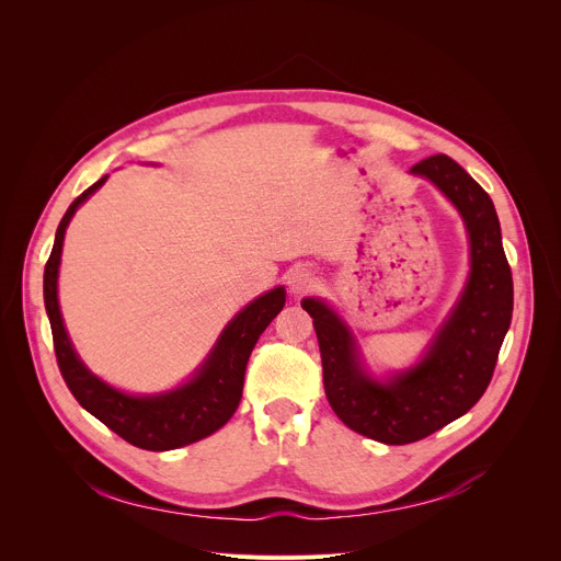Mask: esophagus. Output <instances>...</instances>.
Masks as SVG:
<instances>
[{
  "instance_id": "1",
  "label": "esophagus",
  "mask_w": 561,
  "mask_h": 561,
  "mask_svg": "<svg viewBox=\"0 0 561 561\" xmlns=\"http://www.w3.org/2000/svg\"><path fill=\"white\" fill-rule=\"evenodd\" d=\"M286 284H288L290 293H296V296H302V293H307V290H311L316 286V277L307 268H290L286 273Z\"/></svg>"
}]
</instances>
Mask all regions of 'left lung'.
<instances>
[{
    "instance_id": "1",
    "label": "left lung",
    "mask_w": 561,
    "mask_h": 561,
    "mask_svg": "<svg viewBox=\"0 0 561 561\" xmlns=\"http://www.w3.org/2000/svg\"><path fill=\"white\" fill-rule=\"evenodd\" d=\"M411 172L427 176L457 206L470 236L468 284L425 359L381 385L364 373L339 316L320 300H302L313 318L334 414L350 430L389 446L434 434L484 396L514 309L512 268L489 193L446 154L430 157Z\"/></svg>"
}]
</instances>
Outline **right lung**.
I'll list each match as a JSON object with an SVG mask.
<instances>
[{"label": "right lung", "instance_id": "right-lung-1", "mask_svg": "<svg viewBox=\"0 0 561 561\" xmlns=\"http://www.w3.org/2000/svg\"><path fill=\"white\" fill-rule=\"evenodd\" d=\"M104 182L106 176H102L91 188H85L68 206L61 225L56 229L54 248L45 265V309L51 325L58 370H61L77 402L85 411H91L98 421H102L117 436H123L127 444L154 453L182 448L214 434L233 416V411L243 396L248 359L263 330L282 311L286 293L282 286L273 288L236 316L220 334L209 359L204 362V366L188 385L152 398H134L111 389L79 362L66 334L61 309H58L56 298L58 263H61L66 227L75 216L77 206L85 202L88 195H93Z\"/></svg>", "mask_w": 561, "mask_h": 561}]
</instances>
